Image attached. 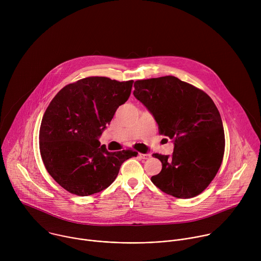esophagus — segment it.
<instances>
[{"label": "esophagus", "instance_id": "1", "mask_svg": "<svg viewBox=\"0 0 261 261\" xmlns=\"http://www.w3.org/2000/svg\"><path fill=\"white\" fill-rule=\"evenodd\" d=\"M139 156L141 157V159L146 160V159H148V158L151 157V154H148V153H145V154H139Z\"/></svg>", "mask_w": 261, "mask_h": 261}]
</instances>
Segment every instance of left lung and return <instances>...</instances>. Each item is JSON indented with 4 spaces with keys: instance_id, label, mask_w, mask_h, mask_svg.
Segmentation results:
<instances>
[{
    "instance_id": "8db88e82",
    "label": "left lung",
    "mask_w": 261,
    "mask_h": 261,
    "mask_svg": "<svg viewBox=\"0 0 261 261\" xmlns=\"http://www.w3.org/2000/svg\"><path fill=\"white\" fill-rule=\"evenodd\" d=\"M134 97L150 111L159 132L172 139V155L151 180L166 194L191 198L217 174L224 155V129L218 108L203 91L174 76L136 81Z\"/></svg>"
}]
</instances>
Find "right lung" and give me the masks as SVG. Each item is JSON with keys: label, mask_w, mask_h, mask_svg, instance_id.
I'll return each instance as SVG.
<instances>
[{"label": "right lung", "mask_w": 261, "mask_h": 261, "mask_svg": "<svg viewBox=\"0 0 261 261\" xmlns=\"http://www.w3.org/2000/svg\"><path fill=\"white\" fill-rule=\"evenodd\" d=\"M133 81L94 76L63 88L49 103L40 132L46 170L68 192L98 193L114 182L121 165L137 153L108 152L99 137L130 94Z\"/></svg>", "instance_id": "add662e5"}]
</instances>
